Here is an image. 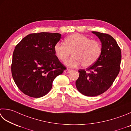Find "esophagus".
Segmentation results:
<instances>
[{"instance_id": "esophagus-1", "label": "esophagus", "mask_w": 131, "mask_h": 131, "mask_svg": "<svg viewBox=\"0 0 131 131\" xmlns=\"http://www.w3.org/2000/svg\"><path fill=\"white\" fill-rule=\"evenodd\" d=\"M71 71V70H70V69H65V70H64V72H65V73H70Z\"/></svg>"}]
</instances>
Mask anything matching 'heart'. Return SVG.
<instances>
[{"instance_id": "obj_1", "label": "heart", "mask_w": 131, "mask_h": 131, "mask_svg": "<svg viewBox=\"0 0 131 131\" xmlns=\"http://www.w3.org/2000/svg\"><path fill=\"white\" fill-rule=\"evenodd\" d=\"M54 51L59 60L63 61L72 52V57L65 62L68 67L75 68L82 64L83 67L87 68L98 60L101 47L96 40L79 33H73L65 38L64 43H56Z\"/></svg>"}]
</instances>
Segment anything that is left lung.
<instances>
[{
    "mask_svg": "<svg viewBox=\"0 0 131 131\" xmlns=\"http://www.w3.org/2000/svg\"><path fill=\"white\" fill-rule=\"evenodd\" d=\"M92 33L102 43L101 55L86 70H78L79 78L75 82L78 90L88 96L99 95L111 87L119 73L122 60L121 50L111 36L98 32Z\"/></svg>",
    "mask_w": 131,
    "mask_h": 131,
    "instance_id": "obj_1",
    "label": "left lung"
}]
</instances>
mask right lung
Instances as JSON below:
<instances>
[{
  "mask_svg": "<svg viewBox=\"0 0 131 131\" xmlns=\"http://www.w3.org/2000/svg\"><path fill=\"white\" fill-rule=\"evenodd\" d=\"M61 38L58 33H32L16 46L12 75L18 88L25 95L33 98L45 96L52 89L54 79L66 69L54 51Z\"/></svg>",
  "mask_w": 131,
  "mask_h": 131,
  "instance_id": "add662e5",
  "label": "right lung"
}]
</instances>
